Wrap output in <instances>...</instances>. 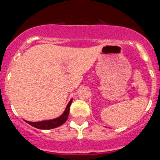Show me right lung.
I'll use <instances>...</instances> for the list:
<instances>
[{"instance_id": "1", "label": "right lung", "mask_w": 160, "mask_h": 160, "mask_svg": "<svg viewBox=\"0 0 160 160\" xmlns=\"http://www.w3.org/2000/svg\"><path fill=\"white\" fill-rule=\"evenodd\" d=\"M72 99L69 102L65 110L64 113H63L60 117L54 119L50 120H45V121H41V122H29V121H25V122L29 123V125L34 127V128H38V129L42 130H49L53 129V128H56L62 125L66 120H67L68 116H69V113H70V107L71 105Z\"/></svg>"}]
</instances>
